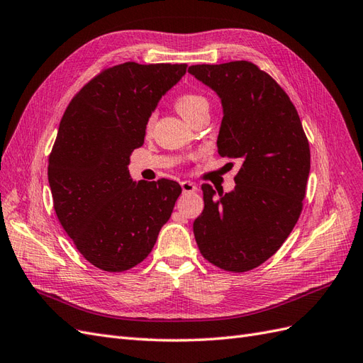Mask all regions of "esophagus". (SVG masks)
<instances>
[{
    "label": "esophagus",
    "mask_w": 363,
    "mask_h": 363,
    "mask_svg": "<svg viewBox=\"0 0 363 363\" xmlns=\"http://www.w3.org/2000/svg\"><path fill=\"white\" fill-rule=\"evenodd\" d=\"M181 187L184 193H194L198 191V187H196V184H193L191 181H182L181 182Z\"/></svg>",
    "instance_id": "esophagus-1"
}]
</instances>
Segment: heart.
Segmentation results:
<instances>
[{"mask_svg": "<svg viewBox=\"0 0 363 363\" xmlns=\"http://www.w3.org/2000/svg\"><path fill=\"white\" fill-rule=\"evenodd\" d=\"M174 105L181 116L187 121H190L196 112H199L202 109H208V100H206L203 96L198 94V92H184V94H181L178 99H176ZM153 121H155V113H152L146 123L147 129L152 128Z\"/></svg>", "mask_w": 363, "mask_h": 363, "instance_id": "heart-1", "label": "heart"}]
</instances>
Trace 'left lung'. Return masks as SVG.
<instances>
[{"instance_id":"left-lung-1","label":"left lung","mask_w":363,"mask_h":363,"mask_svg":"<svg viewBox=\"0 0 363 363\" xmlns=\"http://www.w3.org/2000/svg\"><path fill=\"white\" fill-rule=\"evenodd\" d=\"M190 74L217 92L223 118L220 157L239 160L231 193L202 185L203 211L194 220L205 260L228 272H247L271 258L303 211L310 147L286 91L252 62L191 65ZM234 164V162H231Z\"/></svg>"}]
</instances>
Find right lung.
<instances>
[{
  "mask_svg": "<svg viewBox=\"0 0 363 363\" xmlns=\"http://www.w3.org/2000/svg\"><path fill=\"white\" fill-rule=\"evenodd\" d=\"M185 64L137 62L101 69L72 97L48 157L57 219L77 251L106 272L140 264L182 191L174 181L132 182L130 153L143 146L160 99Z\"/></svg>",
  "mask_w": 363,
  "mask_h": 363,
  "instance_id": "right-lung-1",
  "label": "right lung"
}]
</instances>
